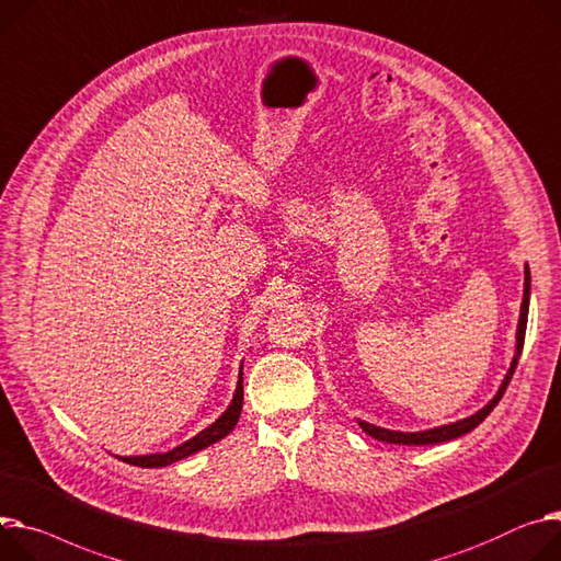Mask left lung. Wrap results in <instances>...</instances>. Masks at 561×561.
Instances as JSON below:
<instances>
[{"label": "left lung", "instance_id": "obj_1", "mask_svg": "<svg viewBox=\"0 0 561 561\" xmlns=\"http://www.w3.org/2000/svg\"><path fill=\"white\" fill-rule=\"evenodd\" d=\"M528 304H530V270L526 267V285H524V304H522V317H519V328H516V355L510 364V370L501 383L499 393L479 411L473 413L465 420H458L454 424H445V426H438V428H428V431H415V434H404V431H389V428H381V426H375V424H368V422H362L359 420V426L366 431V434L375 440H381V443H391V445H438V443H447V440H454V438H460L465 434H469L471 428H477L490 413L492 409L499 404V400L503 398L507 383L514 375V368L516 364H519V355L524 351V339H526V323H528Z\"/></svg>", "mask_w": 561, "mask_h": 561}]
</instances>
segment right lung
Returning <instances> with one entry per match:
<instances>
[{"mask_svg":"<svg viewBox=\"0 0 561 561\" xmlns=\"http://www.w3.org/2000/svg\"><path fill=\"white\" fill-rule=\"evenodd\" d=\"M240 411H242V373H240V379H238V389H236V396L229 404V409L215 420L210 426H206L204 431H199V434L191 440H186L184 445L175 447L172 451H165V454H150V456H130V458H123L125 462L130 465H137V467H165V465H172L178 462L213 443L222 440L227 434H231V428L238 424V417H240Z\"/></svg>","mask_w":561,"mask_h":561,"instance_id":"add662e5","label":"right lung"}]
</instances>
